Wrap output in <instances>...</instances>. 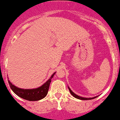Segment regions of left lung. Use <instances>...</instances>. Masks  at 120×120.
<instances>
[{"instance_id": "8db88e82", "label": "left lung", "mask_w": 120, "mask_h": 120, "mask_svg": "<svg viewBox=\"0 0 120 120\" xmlns=\"http://www.w3.org/2000/svg\"><path fill=\"white\" fill-rule=\"evenodd\" d=\"M68 89H69V91L71 93V94H72V96L74 97H75V98H78V99H82V100H89V99H94V98H96V97H94V98H83V97H80L79 96H78V95H76L75 94H74L73 92L70 90V89L69 87H68Z\"/></svg>"}]
</instances>
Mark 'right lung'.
I'll list each match as a JSON object with an SVG mask.
<instances>
[{
    "instance_id": "1",
    "label": "right lung",
    "mask_w": 120,
    "mask_h": 120,
    "mask_svg": "<svg viewBox=\"0 0 120 120\" xmlns=\"http://www.w3.org/2000/svg\"><path fill=\"white\" fill-rule=\"evenodd\" d=\"M54 74L51 76V78L44 85H42L41 86H40L37 89H19L17 86H15V85H12L11 83H10V81H8V83H9L11 89L12 90L15 94L17 95L18 96L21 97L22 98L26 99V100H28V101H38V100H40V99L44 98L48 94L51 79H52V78H53Z\"/></svg>"
}]
</instances>
